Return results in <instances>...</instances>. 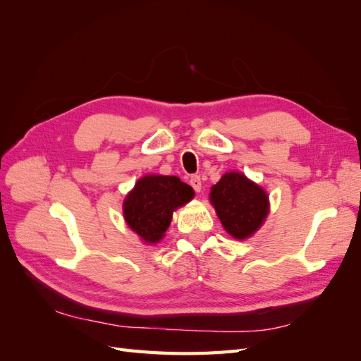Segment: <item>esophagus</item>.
Instances as JSON below:
<instances>
[{"label":"esophagus","instance_id":"1","mask_svg":"<svg viewBox=\"0 0 361 361\" xmlns=\"http://www.w3.org/2000/svg\"><path fill=\"white\" fill-rule=\"evenodd\" d=\"M190 183H191V187L194 188L195 192H200L202 191V179H200L199 174H194V176H191Z\"/></svg>","mask_w":361,"mask_h":361}]
</instances>
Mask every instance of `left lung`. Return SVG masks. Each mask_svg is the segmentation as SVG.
<instances>
[{"label": "left lung", "mask_w": 361, "mask_h": 361, "mask_svg": "<svg viewBox=\"0 0 361 361\" xmlns=\"http://www.w3.org/2000/svg\"><path fill=\"white\" fill-rule=\"evenodd\" d=\"M211 203L226 231L236 239L253 235L268 215V195L241 173H226L211 188Z\"/></svg>", "instance_id": "obj_1"}]
</instances>
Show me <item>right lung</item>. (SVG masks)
I'll use <instances>...</instances> for the list:
<instances>
[{
	"mask_svg": "<svg viewBox=\"0 0 361 361\" xmlns=\"http://www.w3.org/2000/svg\"><path fill=\"white\" fill-rule=\"evenodd\" d=\"M192 195L190 185L176 176H145L123 203L125 220L146 243L155 244L170 226L173 211Z\"/></svg>",
	"mask_w": 361,
	"mask_h": 361,
	"instance_id": "1",
	"label": "right lung"
}]
</instances>
